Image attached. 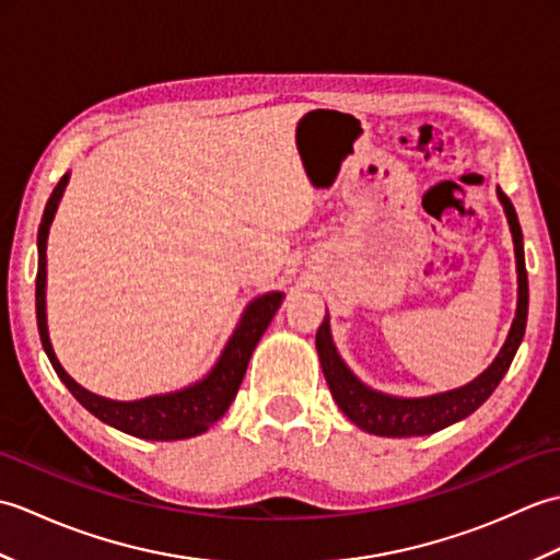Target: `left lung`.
Returning <instances> with one entry per match:
<instances>
[{"instance_id": "obj_1", "label": "left lung", "mask_w": 560, "mask_h": 560, "mask_svg": "<svg viewBox=\"0 0 560 560\" xmlns=\"http://www.w3.org/2000/svg\"><path fill=\"white\" fill-rule=\"evenodd\" d=\"M498 197L503 201L505 217L513 231L515 241V257H517V283H520V299H517V313L510 327V335L503 343L501 353L495 361L486 368V371L471 380L469 385L459 389L443 392V395L421 397V399H401L389 397L383 392H375L365 387L359 377H355L331 343L329 323L325 319L317 329L315 347L319 353V363H323V373L327 377V385L331 389V397L339 404V409L349 416V419L363 428L365 433L385 435V438H409V435H428L435 433L440 428H447L450 423L467 419L471 411H477L481 404L493 395V389L501 383L508 373L510 363H513L522 337H525L527 327V307H529V283H527V267H525V249H522V231L513 201L498 187Z\"/></svg>"}]
</instances>
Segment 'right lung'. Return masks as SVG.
<instances>
[{"instance_id": "add662e5", "label": "right lung", "mask_w": 560, "mask_h": 560, "mask_svg": "<svg viewBox=\"0 0 560 560\" xmlns=\"http://www.w3.org/2000/svg\"><path fill=\"white\" fill-rule=\"evenodd\" d=\"M65 185L67 175L57 183L43 211L38 229V277H35V315H38V331L43 349L47 353V359H50L55 373L67 385L71 395L77 397L83 409H89L96 419L117 428V431L144 440H183L205 433L211 423H217L221 416L229 411L231 401L237 395V387L243 383L249 355H253L259 337L265 335L273 313H277L281 293L261 295V299H257L247 307V313L233 331L231 341L225 343L219 363L213 365V371L201 380V383L185 387L180 392H171V395L147 397L139 401H113L93 395V392L77 385L74 380L65 373V368L59 365L50 337H47L45 323V245L47 231H50L57 201L62 197Z\"/></svg>"}]
</instances>
